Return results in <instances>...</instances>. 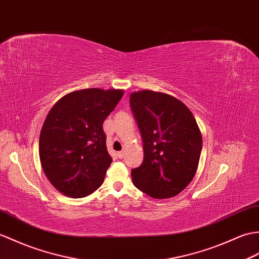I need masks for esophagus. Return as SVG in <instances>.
I'll list each match as a JSON object with an SVG mask.
<instances>
[{
    "label": "esophagus",
    "instance_id": "obj_1",
    "mask_svg": "<svg viewBox=\"0 0 259 259\" xmlns=\"http://www.w3.org/2000/svg\"><path fill=\"white\" fill-rule=\"evenodd\" d=\"M117 155H118V158H119V159H123V158H124V151H120V152H118V153H117Z\"/></svg>",
    "mask_w": 259,
    "mask_h": 259
}]
</instances>
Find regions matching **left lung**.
<instances>
[{"label":"left lung","mask_w":259,"mask_h":259,"mask_svg":"<svg viewBox=\"0 0 259 259\" xmlns=\"http://www.w3.org/2000/svg\"><path fill=\"white\" fill-rule=\"evenodd\" d=\"M130 107L144 154L131 170L134 184L154 198L178 195L194 178L202 151L195 118L179 99L151 90L131 94Z\"/></svg>","instance_id":"8db88e82"}]
</instances>
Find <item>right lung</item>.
<instances>
[{
	"label": "right lung",
	"instance_id": "1",
	"mask_svg": "<svg viewBox=\"0 0 259 259\" xmlns=\"http://www.w3.org/2000/svg\"><path fill=\"white\" fill-rule=\"evenodd\" d=\"M123 90L89 88L59 99L39 136V159L50 182L70 197H85L104 182L112 159L102 123Z\"/></svg>",
	"mask_w": 259,
	"mask_h": 259
}]
</instances>
